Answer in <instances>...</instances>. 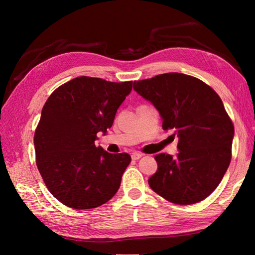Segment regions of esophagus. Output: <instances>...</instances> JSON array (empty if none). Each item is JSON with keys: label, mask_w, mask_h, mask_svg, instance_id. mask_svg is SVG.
Masks as SVG:
<instances>
[{"label": "esophagus", "mask_w": 255, "mask_h": 255, "mask_svg": "<svg viewBox=\"0 0 255 255\" xmlns=\"http://www.w3.org/2000/svg\"><path fill=\"white\" fill-rule=\"evenodd\" d=\"M142 154L141 153H138V152H134L131 154V159L132 160H139L140 158H141Z\"/></svg>", "instance_id": "1"}]
</instances>
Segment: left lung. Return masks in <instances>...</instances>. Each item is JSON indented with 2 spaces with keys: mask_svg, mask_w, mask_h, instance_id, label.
I'll return each mask as SVG.
<instances>
[{
  "mask_svg": "<svg viewBox=\"0 0 255 255\" xmlns=\"http://www.w3.org/2000/svg\"><path fill=\"white\" fill-rule=\"evenodd\" d=\"M133 90L162 118V128L178 137L176 156L155 155L158 170L148 182L156 194L178 205L208 197L231 160L235 127L218 94L196 78L164 73L134 81Z\"/></svg>",
  "mask_w": 255,
  "mask_h": 255,
  "instance_id": "obj_1",
  "label": "left lung"
}]
</instances>
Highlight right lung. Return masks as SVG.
<instances>
[{
	"label": "right lung",
	"mask_w": 255,
	"mask_h": 255,
	"mask_svg": "<svg viewBox=\"0 0 255 255\" xmlns=\"http://www.w3.org/2000/svg\"><path fill=\"white\" fill-rule=\"evenodd\" d=\"M132 82L75 78L53 92L42 107L35 131L36 163L47 188L74 209L107 203L121 186L131 161L128 153L96 147L97 132L112 127Z\"/></svg>",
	"instance_id": "add662e5"
}]
</instances>
